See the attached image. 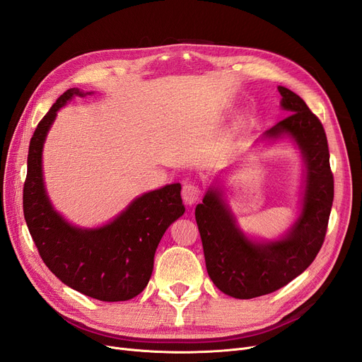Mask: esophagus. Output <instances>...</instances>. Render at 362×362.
Returning a JSON list of instances; mask_svg holds the SVG:
<instances>
[{
    "label": "esophagus",
    "mask_w": 362,
    "mask_h": 362,
    "mask_svg": "<svg viewBox=\"0 0 362 362\" xmlns=\"http://www.w3.org/2000/svg\"><path fill=\"white\" fill-rule=\"evenodd\" d=\"M181 196H182V199H184L185 204H187V205H193V204L198 202L199 196H201V190H199L198 185L190 184V182H185V184L182 185Z\"/></svg>",
    "instance_id": "1"
}]
</instances>
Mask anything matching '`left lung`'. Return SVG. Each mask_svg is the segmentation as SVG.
I'll return each mask as SVG.
<instances>
[{
  "instance_id": "obj_1",
  "label": "left lung",
  "mask_w": 362,
  "mask_h": 362,
  "mask_svg": "<svg viewBox=\"0 0 362 362\" xmlns=\"http://www.w3.org/2000/svg\"><path fill=\"white\" fill-rule=\"evenodd\" d=\"M278 90L281 108L291 115L264 131L255 144L267 146L288 140L299 151L303 175L293 223L276 238L243 231L228 204L221 175L194 210L208 276L235 299L276 291L308 269L323 245L332 208L334 177L323 125L299 95L284 86Z\"/></svg>"
}]
</instances>
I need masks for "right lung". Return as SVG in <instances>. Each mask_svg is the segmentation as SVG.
<instances>
[{"mask_svg": "<svg viewBox=\"0 0 362 362\" xmlns=\"http://www.w3.org/2000/svg\"><path fill=\"white\" fill-rule=\"evenodd\" d=\"M93 92H64L39 122L30 140L24 217L47 267L68 287L103 302L136 298L154 269V255L166 229L185 206L181 184H166L131 201L100 226H78L54 208L43 178V145L62 107Z\"/></svg>", "mask_w": 362, "mask_h": 362, "instance_id": "add662e5", "label": "right lung"}]
</instances>
